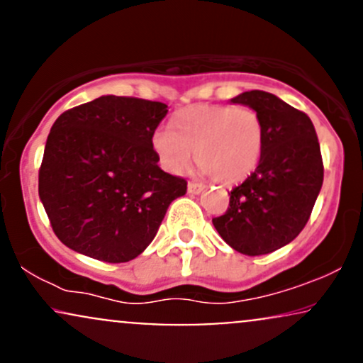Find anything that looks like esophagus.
Wrapping results in <instances>:
<instances>
[{
	"label": "esophagus",
	"instance_id": "obj_1",
	"mask_svg": "<svg viewBox=\"0 0 363 363\" xmlns=\"http://www.w3.org/2000/svg\"><path fill=\"white\" fill-rule=\"evenodd\" d=\"M203 189H205V186L198 184V182H189V184H187V193L189 194H199L203 193Z\"/></svg>",
	"mask_w": 363,
	"mask_h": 363
}]
</instances>
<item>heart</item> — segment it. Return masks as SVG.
Listing matches in <instances>:
<instances>
[{
  "label": "heart",
  "instance_id": "obj_1",
  "mask_svg": "<svg viewBox=\"0 0 363 363\" xmlns=\"http://www.w3.org/2000/svg\"><path fill=\"white\" fill-rule=\"evenodd\" d=\"M152 135L153 152L167 172L181 174L193 160L215 181L235 184L259 164L264 128L251 107L191 106Z\"/></svg>",
  "mask_w": 363,
  "mask_h": 363
}]
</instances>
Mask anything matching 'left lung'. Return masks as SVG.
I'll return each instance as SVG.
<instances>
[{
  "label": "left lung",
  "mask_w": 363,
  "mask_h": 363,
  "mask_svg": "<svg viewBox=\"0 0 363 363\" xmlns=\"http://www.w3.org/2000/svg\"><path fill=\"white\" fill-rule=\"evenodd\" d=\"M230 102L257 112L264 143L256 170L230 191L227 211L213 225L237 252L261 256L290 244L306 227L323 186V158L309 116L277 95L251 90Z\"/></svg>",
  "instance_id": "left-lung-1"
}]
</instances>
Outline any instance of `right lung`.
Wrapping results in <instances>:
<instances>
[{"instance_id":"right-lung-1","label":"right lung","mask_w":363,"mask_h":363,"mask_svg":"<svg viewBox=\"0 0 363 363\" xmlns=\"http://www.w3.org/2000/svg\"><path fill=\"white\" fill-rule=\"evenodd\" d=\"M162 102L102 95L62 112L45 141L39 198L66 247L104 262L140 256L187 182L158 167Z\"/></svg>"}]
</instances>
